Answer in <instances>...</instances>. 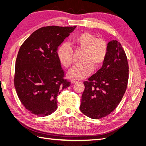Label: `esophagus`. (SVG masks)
<instances>
[{"label":"esophagus","mask_w":146,"mask_h":146,"mask_svg":"<svg viewBox=\"0 0 146 146\" xmlns=\"http://www.w3.org/2000/svg\"><path fill=\"white\" fill-rule=\"evenodd\" d=\"M79 82L78 80H75V79H72V80H71V83H73V84H74V83H76L77 82Z\"/></svg>","instance_id":"obj_1"}]
</instances>
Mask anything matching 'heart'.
Segmentation results:
<instances>
[{
    "label": "heart",
    "mask_w": 146,
    "mask_h": 146,
    "mask_svg": "<svg viewBox=\"0 0 146 146\" xmlns=\"http://www.w3.org/2000/svg\"><path fill=\"white\" fill-rule=\"evenodd\" d=\"M72 44L76 49L84 51L82 63L74 65L68 73L70 78L83 79L90 75L94 68H98L106 59L108 46L104 39L97 38L88 32L82 33L73 38ZM59 61L64 67L69 68L73 63V49L67 43L63 42L57 50Z\"/></svg>",
    "instance_id": "heart-1"
}]
</instances>
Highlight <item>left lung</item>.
<instances>
[{"label":"left lung","instance_id":"left-lung-1","mask_svg":"<svg viewBox=\"0 0 146 146\" xmlns=\"http://www.w3.org/2000/svg\"><path fill=\"white\" fill-rule=\"evenodd\" d=\"M107 57L102 67L83 82L85 90L80 110L91 119L106 117L115 109L124 95L129 79L127 58L116 40L107 44Z\"/></svg>","mask_w":146,"mask_h":146}]
</instances>
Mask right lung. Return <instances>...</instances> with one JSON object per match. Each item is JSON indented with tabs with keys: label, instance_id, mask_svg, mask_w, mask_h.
Instances as JSON below:
<instances>
[{
	"label": "right lung",
	"instance_id": "add662e5",
	"mask_svg": "<svg viewBox=\"0 0 146 146\" xmlns=\"http://www.w3.org/2000/svg\"><path fill=\"white\" fill-rule=\"evenodd\" d=\"M76 26H47L31 34L21 45L15 61L14 86L20 101L39 117L57 109V97L71 83L57 56L58 46Z\"/></svg>",
	"mask_w": 146,
	"mask_h": 146
}]
</instances>
